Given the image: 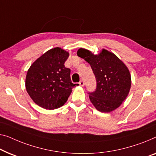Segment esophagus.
<instances>
[{
    "label": "esophagus",
    "instance_id": "1",
    "mask_svg": "<svg viewBox=\"0 0 156 156\" xmlns=\"http://www.w3.org/2000/svg\"><path fill=\"white\" fill-rule=\"evenodd\" d=\"M80 85L82 86V87H83L84 86V82H83V80H81L80 82Z\"/></svg>",
    "mask_w": 156,
    "mask_h": 156
}]
</instances>
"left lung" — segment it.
I'll use <instances>...</instances> for the list:
<instances>
[{
	"label": "left lung",
	"instance_id": "obj_1",
	"mask_svg": "<svg viewBox=\"0 0 156 156\" xmlns=\"http://www.w3.org/2000/svg\"><path fill=\"white\" fill-rule=\"evenodd\" d=\"M77 55L89 63L96 77V89L89 93L94 107L102 112L118 108L128 96L132 83L127 66L105 49L94 55L87 49L80 48Z\"/></svg>",
	"mask_w": 156,
	"mask_h": 156
}]
</instances>
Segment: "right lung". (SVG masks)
Instances as JSON below:
<instances>
[{"label": "right lung", "instance_id": "obj_1", "mask_svg": "<svg viewBox=\"0 0 156 156\" xmlns=\"http://www.w3.org/2000/svg\"><path fill=\"white\" fill-rule=\"evenodd\" d=\"M69 53L56 47L46 52L31 65L26 76V89L36 104L54 110L67 102L73 87L70 69L65 67Z\"/></svg>", "mask_w": 156, "mask_h": 156}]
</instances>
